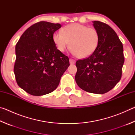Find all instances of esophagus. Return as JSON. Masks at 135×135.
Instances as JSON below:
<instances>
[{
    "instance_id": "34e87169",
    "label": "esophagus",
    "mask_w": 135,
    "mask_h": 135,
    "mask_svg": "<svg viewBox=\"0 0 135 135\" xmlns=\"http://www.w3.org/2000/svg\"><path fill=\"white\" fill-rule=\"evenodd\" d=\"M75 62H76V61H75L74 59H70V64H75Z\"/></svg>"
}]
</instances>
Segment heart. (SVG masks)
Masks as SVG:
<instances>
[{"label":"heart","instance_id":"b5f03b06","mask_svg":"<svg viewBox=\"0 0 135 135\" xmlns=\"http://www.w3.org/2000/svg\"><path fill=\"white\" fill-rule=\"evenodd\" d=\"M61 32H55L53 35L57 49L63 52L70 45L71 52L80 58L90 56L99 44L98 31L84 25L71 24L63 27Z\"/></svg>","mask_w":135,"mask_h":135}]
</instances>
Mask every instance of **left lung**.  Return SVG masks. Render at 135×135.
<instances>
[{
    "label": "left lung",
    "mask_w": 135,
    "mask_h": 135,
    "mask_svg": "<svg viewBox=\"0 0 135 135\" xmlns=\"http://www.w3.org/2000/svg\"><path fill=\"white\" fill-rule=\"evenodd\" d=\"M93 23L99 33V44L89 57L77 61L75 80L81 89L103 94L120 80L124 62L123 47L110 26L99 21Z\"/></svg>",
    "instance_id": "left-lung-1"
}]
</instances>
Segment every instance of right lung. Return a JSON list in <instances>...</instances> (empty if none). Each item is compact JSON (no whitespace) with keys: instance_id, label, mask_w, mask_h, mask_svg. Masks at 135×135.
Listing matches in <instances>:
<instances>
[{"instance_id":"add662e5","label":"right lung","mask_w":135,"mask_h":135,"mask_svg":"<svg viewBox=\"0 0 135 135\" xmlns=\"http://www.w3.org/2000/svg\"><path fill=\"white\" fill-rule=\"evenodd\" d=\"M61 27L60 24L37 22L24 31L16 45V81L29 94L42 96L53 92L69 67V58L57 49L53 39Z\"/></svg>"}]
</instances>
